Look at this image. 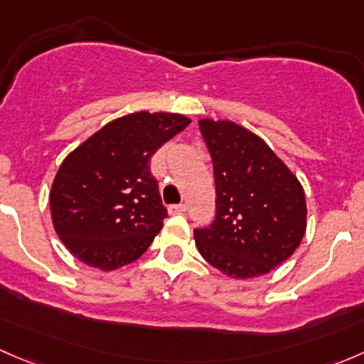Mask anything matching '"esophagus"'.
<instances>
[{
	"label": "esophagus",
	"instance_id": "1",
	"mask_svg": "<svg viewBox=\"0 0 364 364\" xmlns=\"http://www.w3.org/2000/svg\"><path fill=\"white\" fill-rule=\"evenodd\" d=\"M183 211H186V204H172V205H168V213H171V215H176V213H183Z\"/></svg>",
	"mask_w": 364,
	"mask_h": 364
}]
</instances>
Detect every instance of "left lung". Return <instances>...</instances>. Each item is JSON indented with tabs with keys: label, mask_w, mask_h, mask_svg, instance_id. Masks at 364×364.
<instances>
[{
	"label": "left lung",
	"mask_w": 364,
	"mask_h": 364,
	"mask_svg": "<svg viewBox=\"0 0 364 364\" xmlns=\"http://www.w3.org/2000/svg\"><path fill=\"white\" fill-rule=\"evenodd\" d=\"M216 186L215 220L193 229L200 255L232 278L269 273L299 247L306 203L269 146L232 121H199Z\"/></svg>",
	"instance_id": "obj_1"
}]
</instances>
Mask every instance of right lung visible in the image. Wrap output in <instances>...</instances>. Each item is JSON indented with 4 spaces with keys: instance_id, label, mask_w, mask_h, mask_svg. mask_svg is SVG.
Returning a JSON list of instances; mask_svg holds the SVG:
<instances>
[{
    "instance_id": "obj_1",
    "label": "right lung",
    "mask_w": 364,
    "mask_h": 364,
    "mask_svg": "<svg viewBox=\"0 0 364 364\" xmlns=\"http://www.w3.org/2000/svg\"><path fill=\"white\" fill-rule=\"evenodd\" d=\"M188 124L181 114H128L65 159L50 190V213L77 259L112 271L148 250L167 216L151 156Z\"/></svg>"
}]
</instances>
